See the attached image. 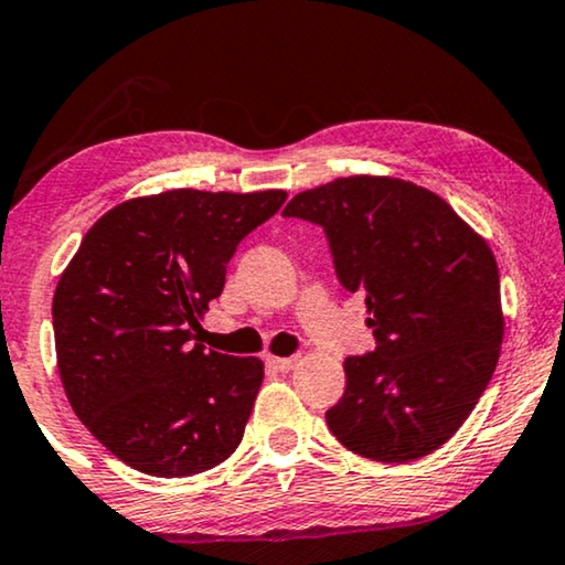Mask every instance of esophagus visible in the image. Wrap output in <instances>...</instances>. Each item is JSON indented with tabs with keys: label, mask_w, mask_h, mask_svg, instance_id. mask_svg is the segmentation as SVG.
I'll return each mask as SVG.
<instances>
[{
	"label": "esophagus",
	"mask_w": 565,
	"mask_h": 565,
	"mask_svg": "<svg viewBox=\"0 0 565 565\" xmlns=\"http://www.w3.org/2000/svg\"><path fill=\"white\" fill-rule=\"evenodd\" d=\"M267 365L280 370V373H288L298 365V358H267Z\"/></svg>",
	"instance_id": "1"
}]
</instances>
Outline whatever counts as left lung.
Here are the masks:
<instances>
[{
  "mask_svg": "<svg viewBox=\"0 0 565 565\" xmlns=\"http://www.w3.org/2000/svg\"><path fill=\"white\" fill-rule=\"evenodd\" d=\"M282 215L323 228L339 282L365 296L375 350L347 358L327 424L381 462L435 452L473 412L497 370L499 267L443 198L396 177H339L298 192Z\"/></svg>",
  "mask_w": 565,
  "mask_h": 565,
  "instance_id": "1",
  "label": "left lung"
}]
</instances>
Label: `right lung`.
I'll list each match as a JSON object with an SVG mask.
<instances>
[{"label": "right lung", "mask_w": 565, "mask_h": 565, "mask_svg": "<svg viewBox=\"0 0 565 565\" xmlns=\"http://www.w3.org/2000/svg\"><path fill=\"white\" fill-rule=\"evenodd\" d=\"M285 190H169L107 211L53 296L66 398L126 466L184 478L236 450L265 365L192 344L238 242L280 211Z\"/></svg>", "instance_id": "obj_1"}]
</instances>
